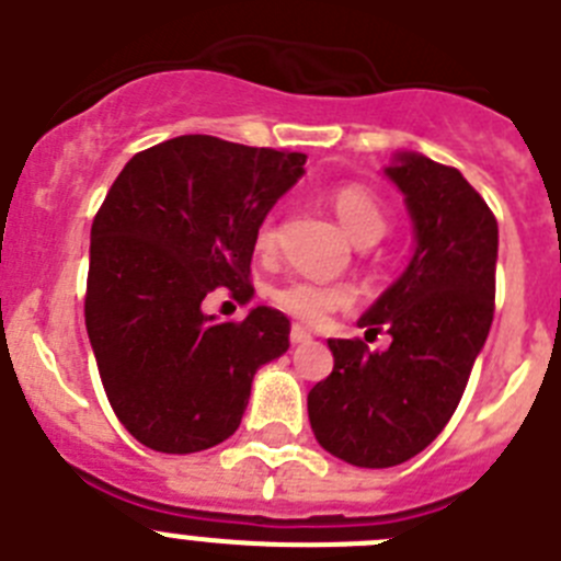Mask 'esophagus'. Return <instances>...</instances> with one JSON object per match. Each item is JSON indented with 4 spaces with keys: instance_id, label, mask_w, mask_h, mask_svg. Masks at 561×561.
I'll return each mask as SVG.
<instances>
[{
    "instance_id": "esophagus-1",
    "label": "esophagus",
    "mask_w": 561,
    "mask_h": 561,
    "mask_svg": "<svg viewBox=\"0 0 561 561\" xmlns=\"http://www.w3.org/2000/svg\"><path fill=\"white\" fill-rule=\"evenodd\" d=\"M289 340H291V345H306V342H311V334L306 329H300V325H291Z\"/></svg>"
}]
</instances>
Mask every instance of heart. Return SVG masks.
<instances>
[{"mask_svg":"<svg viewBox=\"0 0 561 561\" xmlns=\"http://www.w3.org/2000/svg\"><path fill=\"white\" fill-rule=\"evenodd\" d=\"M331 207H334L336 219H340L342 230L348 232L351 241L356 247H374L381 241V236L388 232V216L385 207L376 199L368 187L359 185H345L340 191L331 193ZM275 221L264 219L255 230V250L257 252H272L275 250ZM351 291L345 286H331V284H314V280H286V284L272 289V304L289 317L300 320V323H323L331 311L348 309L351 306Z\"/></svg>","mask_w":561,"mask_h":561,"instance_id":"heart-1","label":"heart"}]
</instances>
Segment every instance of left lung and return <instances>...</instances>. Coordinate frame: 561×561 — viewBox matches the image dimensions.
<instances>
[{
  "label": "left lung",
  "mask_w": 561,
  "mask_h": 561,
  "mask_svg": "<svg viewBox=\"0 0 561 561\" xmlns=\"http://www.w3.org/2000/svg\"><path fill=\"white\" fill-rule=\"evenodd\" d=\"M385 176L404 193L415 250L359 329L393 342L329 340L334 370L309 393L317 444L362 469L399 466L438 438L494 317L497 219L480 193L415 151L393 153Z\"/></svg>",
  "instance_id": "8db88e82"
}]
</instances>
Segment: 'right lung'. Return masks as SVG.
I'll use <instances>...</instances> for the list:
<instances>
[{
    "label": "right lung",
    "instance_id": "obj_1",
    "mask_svg": "<svg viewBox=\"0 0 561 561\" xmlns=\"http://www.w3.org/2000/svg\"><path fill=\"white\" fill-rule=\"evenodd\" d=\"M306 153L185 134L134 153L92 221L87 334L108 404L148 449L187 455L230 438L261 365L289 348L284 311L219 323L225 286L252 300L255 230L304 176Z\"/></svg>",
    "mask_w": 561,
    "mask_h": 561
}]
</instances>
